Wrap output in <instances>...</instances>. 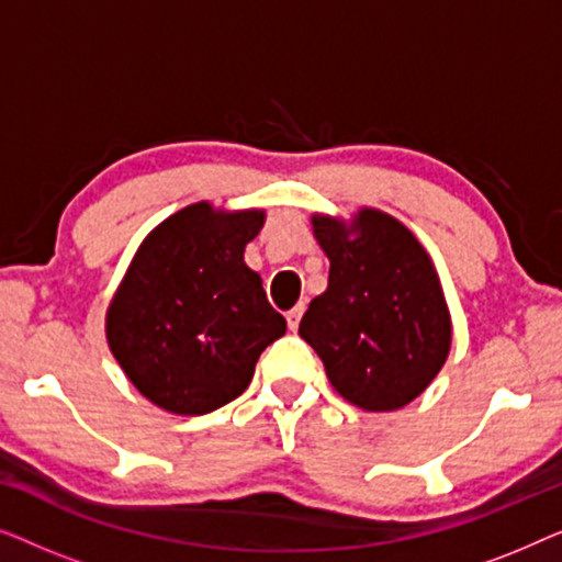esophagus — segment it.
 <instances>
[{"mask_svg":"<svg viewBox=\"0 0 562 562\" xmlns=\"http://www.w3.org/2000/svg\"><path fill=\"white\" fill-rule=\"evenodd\" d=\"M302 314H304V304H299L291 312H286V322H289L291 333H296V329H299V319H302Z\"/></svg>","mask_w":562,"mask_h":562,"instance_id":"1","label":"esophagus"}]
</instances>
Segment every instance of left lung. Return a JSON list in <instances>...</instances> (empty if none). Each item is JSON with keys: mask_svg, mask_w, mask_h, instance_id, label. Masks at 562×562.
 Listing matches in <instances>:
<instances>
[{"mask_svg": "<svg viewBox=\"0 0 562 562\" xmlns=\"http://www.w3.org/2000/svg\"><path fill=\"white\" fill-rule=\"evenodd\" d=\"M312 225L329 258V281L299 335L350 404L368 412L409 404L450 350V314L432 260L383 212L363 210L350 227L329 217Z\"/></svg>", "mask_w": 562, "mask_h": 562, "instance_id": "left-lung-1", "label": "left lung"}]
</instances>
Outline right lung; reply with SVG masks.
<instances>
[{
  "mask_svg": "<svg viewBox=\"0 0 562 562\" xmlns=\"http://www.w3.org/2000/svg\"><path fill=\"white\" fill-rule=\"evenodd\" d=\"M263 212L191 204L153 229L106 314L122 371L160 409L206 414L248 389L286 319L268 304L243 250Z\"/></svg>",
  "mask_w": 562,
  "mask_h": 562,
  "instance_id": "obj_1",
  "label": "right lung"
}]
</instances>
